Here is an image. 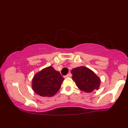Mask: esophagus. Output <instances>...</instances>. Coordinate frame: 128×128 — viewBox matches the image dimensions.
I'll use <instances>...</instances> for the list:
<instances>
[{
	"label": "esophagus",
	"instance_id": "esophagus-1",
	"mask_svg": "<svg viewBox=\"0 0 128 128\" xmlns=\"http://www.w3.org/2000/svg\"><path fill=\"white\" fill-rule=\"evenodd\" d=\"M70 77V74H67V75H66V76H65L64 78H68V77Z\"/></svg>",
	"mask_w": 128,
	"mask_h": 128
}]
</instances>
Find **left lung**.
<instances>
[{"mask_svg": "<svg viewBox=\"0 0 128 128\" xmlns=\"http://www.w3.org/2000/svg\"><path fill=\"white\" fill-rule=\"evenodd\" d=\"M72 79L80 90L86 92H91L98 89L100 80L96 74L85 66L73 69L71 71Z\"/></svg>", "mask_w": 128, "mask_h": 128, "instance_id": "left-lung-1", "label": "left lung"}]
</instances>
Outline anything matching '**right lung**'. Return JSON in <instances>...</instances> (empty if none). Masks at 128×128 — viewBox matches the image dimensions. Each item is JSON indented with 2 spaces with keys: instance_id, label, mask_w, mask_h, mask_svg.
Masks as SVG:
<instances>
[{
  "instance_id": "add662e5",
  "label": "right lung",
  "mask_w": 128,
  "mask_h": 128,
  "mask_svg": "<svg viewBox=\"0 0 128 128\" xmlns=\"http://www.w3.org/2000/svg\"><path fill=\"white\" fill-rule=\"evenodd\" d=\"M64 78L52 66L42 69L34 76L32 88L36 94L42 96H52L61 87Z\"/></svg>"
}]
</instances>
